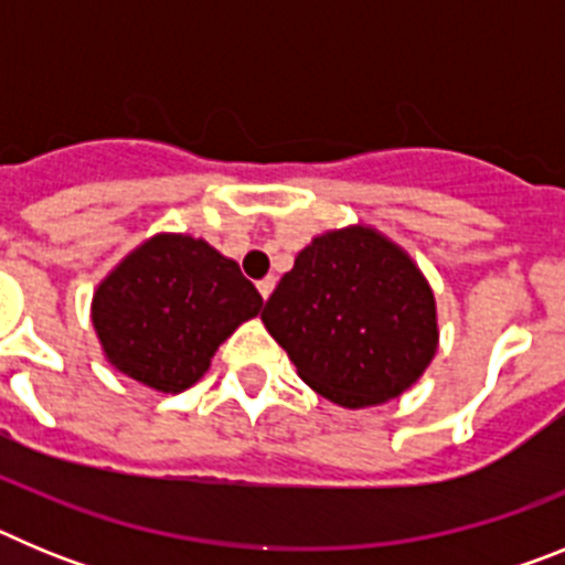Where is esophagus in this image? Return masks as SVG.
I'll return each instance as SVG.
<instances>
[{"label":"esophagus","instance_id":"esophagus-1","mask_svg":"<svg viewBox=\"0 0 565 565\" xmlns=\"http://www.w3.org/2000/svg\"><path fill=\"white\" fill-rule=\"evenodd\" d=\"M274 286H277V279H274V277L259 279V282H257V291H259V297H263V299H268V297H271Z\"/></svg>","mask_w":565,"mask_h":565}]
</instances>
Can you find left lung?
<instances>
[{"mask_svg": "<svg viewBox=\"0 0 565 565\" xmlns=\"http://www.w3.org/2000/svg\"><path fill=\"white\" fill-rule=\"evenodd\" d=\"M259 319L299 379L351 411L402 396L438 348L430 282L371 226L313 237Z\"/></svg>", "mask_w": 565, "mask_h": 565, "instance_id": "1", "label": "left lung"}]
</instances>
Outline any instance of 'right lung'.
<instances>
[{
    "instance_id": "add662e5",
    "label": "right lung",
    "mask_w": 565,
    "mask_h": 565,
    "mask_svg": "<svg viewBox=\"0 0 565 565\" xmlns=\"http://www.w3.org/2000/svg\"><path fill=\"white\" fill-rule=\"evenodd\" d=\"M259 308L257 288L206 239L154 234L98 282L93 328L115 371L181 393Z\"/></svg>"
}]
</instances>
